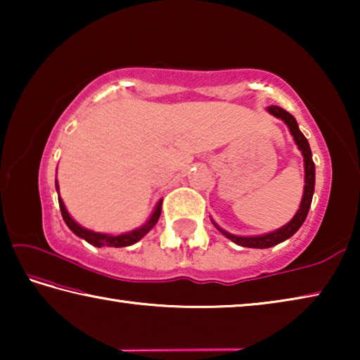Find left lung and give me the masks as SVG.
I'll use <instances>...</instances> for the list:
<instances>
[{"label":"left lung","instance_id":"obj_1","mask_svg":"<svg viewBox=\"0 0 360 360\" xmlns=\"http://www.w3.org/2000/svg\"><path fill=\"white\" fill-rule=\"evenodd\" d=\"M266 111L271 115H275L276 119H281L288 129L290 131V135L294 136V141L297 144L298 150L302 152L303 155V167H304V186H303V197L300 202V208L297 210L295 216L290 219V221L273 231H268V233L264 235H254V236H240V235H233L230 231L224 230L219 227V225L212 221L214 227L221 231L224 236H227L229 240H231L235 245L243 246V248H255V249H266L271 246H276L279 243H283L285 240H289L295 231L302 227V224L304 222V219L308 216L309 206H311V200H313V193H314V181H316V172H314V162H313V154L311 149H309V143L308 139L304 138L303 133L298 129V124L295 117L288 111H284L283 108L279 106H268Z\"/></svg>","mask_w":360,"mask_h":360}]
</instances>
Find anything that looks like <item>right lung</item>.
Instances as JSON below:
<instances>
[{
    "label": "right lung",
    "mask_w": 360,
    "mask_h": 360,
    "mask_svg": "<svg viewBox=\"0 0 360 360\" xmlns=\"http://www.w3.org/2000/svg\"><path fill=\"white\" fill-rule=\"evenodd\" d=\"M56 187H57V193H58V182L57 181H56ZM58 205H60V211H62L63 221H65L66 225H68L72 233L77 235L79 238H82L87 243H90V245L95 246V248H101V246L125 248V246L135 245V243L141 240L143 236L149 233L150 229H154V225L158 222V217H160V212H162V200H158L154 211H152V214L149 216L148 221H146L143 225H139V227L133 229L130 231H125V233L112 235V233H101V231L89 230V229L82 227V225H79L75 221V219L71 217L68 210H66L62 197H58Z\"/></svg>",
    "instance_id": "add662e5"
}]
</instances>
